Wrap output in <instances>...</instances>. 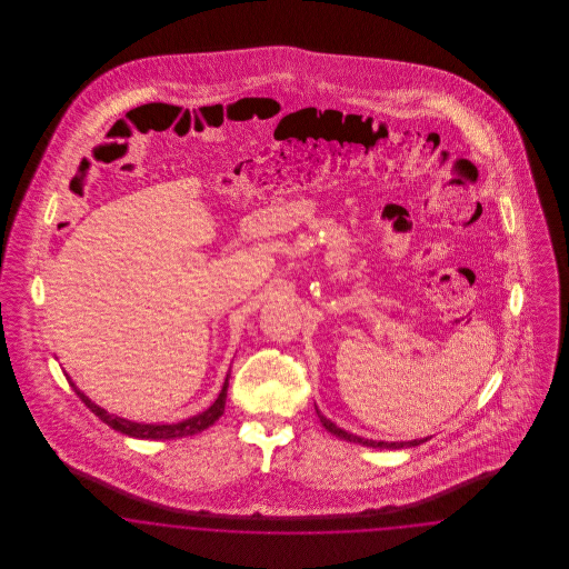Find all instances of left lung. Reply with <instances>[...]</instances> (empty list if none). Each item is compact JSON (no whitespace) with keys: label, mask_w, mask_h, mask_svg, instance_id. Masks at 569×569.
Segmentation results:
<instances>
[{"label":"left lung","mask_w":569,"mask_h":569,"mask_svg":"<svg viewBox=\"0 0 569 569\" xmlns=\"http://www.w3.org/2000/svg\"><path fill=\"white\" fill-rule=\"evenodd\" d=\"M318 416H320V422H322V427H325L328 433L335 435V437H339V439H346V441H353V443H360V446H367V448H379V450H401V448H411V446H420V443H425L429 437H422V439H413V441H373V439H365V437H358V435L348 433V431H343V429H339L335 422H330L328 418H325L320 411H318Z\"/></svg>","instance_id":"1"}]
</instances>
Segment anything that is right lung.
<instances>
[{
    "instance_id": "1",
    "label": "right lung",
    "mask_w": 569,
    "mask_h": 569,
    "mask_svg": "<svg viewBox=\"0 0 569 569\" xmlns=\"http://www.w3.org/2000/svg\"><path fill=\"white\" fill-rule=\"evenodd\" d=\"M228 378L230 373L226 376V381L221 386V392L216 399V403L191 416L188 420H181V422H174V425H142V422H132V420H126V418H119L114 413H109L107 409H102L100 406H96L84 392H81L72 381L70 386L74 388V392L79 395L84 406L89 407L102 422H107L110 429L119 431V433L128 435V437H136V439H174V437H190V435L200 433L204 429H209L211 425H216L217 420L221 418L223 409H226V397H228Z\"/></svg>"
}]
</instances>
